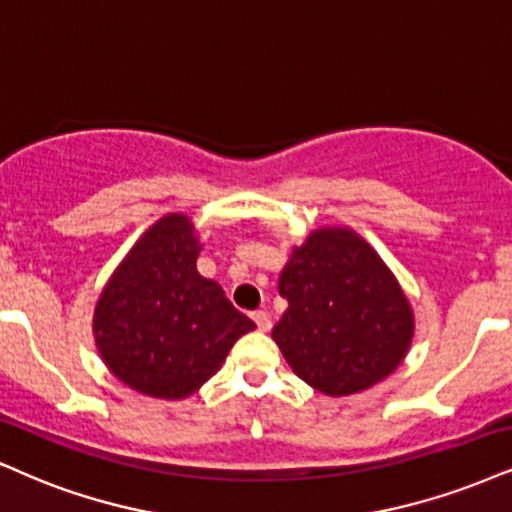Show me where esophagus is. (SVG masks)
Masks as SVG:
<instances>
[{
  "instance_id": "1",
  "label": "esophagus",
  "mask_w": 512,
  "mask_h": 512,
  "mask_svg": "<svg viewBox=\"0 0 512 512\" xmlns=\"http://www.w3.org/2000/svg\"><path fill=\"white\" fill-rule=\"evenodd\" d=\"M251 318H254V323L261 332H268L270 327H273V320H270V315L266 311H256L254 315H251Z\"/></svg>"
}]
</instances>
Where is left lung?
I'll return each mask as SVG.
<instances>
[{
    "instance_id": "left-lung-1",
    "label": "left lung",
    "mask_w": 512,
    "mask_h": 512,
    "mask_svg": "<svg viewBox=\"0 0 512 512\" xmlns=\"http://www.w3.org/2000/svg\"><path fill=\"white\" fill-rule=\"evenodd\" d=\"M280 294L289 308L273 339L296 375L327 396L372 387L406 356V294L356 232H313L282 270Z\"/></svg>"
}]
</instances>
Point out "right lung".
<instances>
[{
    "mask_svg": "<svg viewBox=\"0 0 512 512\" xmlns=\"http://www.w3.org/2000/svg\"><path fill=\"white\" fill-rule=\"evenodd\" d=\"M199 242L187 216L144 232L106 285L94 337L118 380L159 399H185L223 365L254 320L197 270Z\"/></svg>",
    "mask_w": 512,
    "mask_h": 512,
    "instance_id": "add662e5",
    "label": "right lung"
}]
</instances>
